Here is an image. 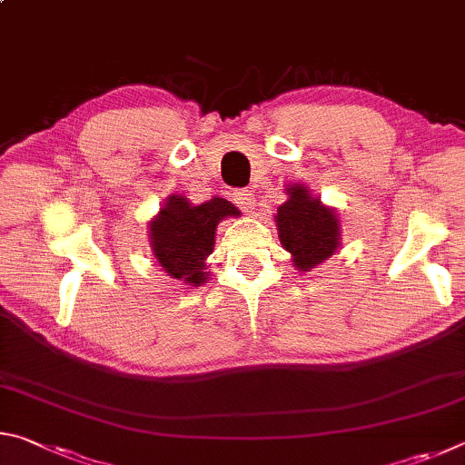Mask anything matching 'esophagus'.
Instances as JSON below:
<instances>
[{"label":"esophagus","instance_id":"34e87169","mask_svg":"<svg viewBox=\"0 0 465 465\" xmlns=\"http://www.w3.org/2000/svg\"><path fill=\"white\" fill-rule=\"evenodd\" d=\"M235 203H238V207H242L246 213H252L256 207V199H254V193L252 191H240L235 193Z\"/></svg>","mask_w":465,"mask_h":465}]
</instances>
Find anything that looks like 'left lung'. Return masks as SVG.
I'll use <instances>...</instances> for the list:
<instances>
[{
    "mask_svg": "<svg viewBox=\"0 0 465 465\" xmlns=\"http://www.w3.org/2000/svg\"><path fill=\"white\" fill-rule=\"evenodd\" d=\"M287 201L277 209L279 242L299 272H310L341 248V222L334 207L312 194L308 184H287Z\"/></svg>",
    "mask_w": 465,
    "mask_h": 465,
    "instance_id": "1",
    "label": "left lung"
}]
</instances>
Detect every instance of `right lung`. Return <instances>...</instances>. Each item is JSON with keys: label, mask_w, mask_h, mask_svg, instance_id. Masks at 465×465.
<instances>
[{"label": "right lung", "mask_w": 465, "mask_h": 465, "mask_svg": "<svg viewBox=\"0 0 465 465\" xmlns=\"http://www.w3.org/2000/svg\"><path fill=\"white\" fill-rule=\"evenodd\" d=\"M240 215V209L222 196L193 204L183 194H170L149 222L152 254L168 277L201 287L209 279L207 258L215 248L219 222Z\"/></svg>", "instance_id": "right-lung-1"}]
</instances>
